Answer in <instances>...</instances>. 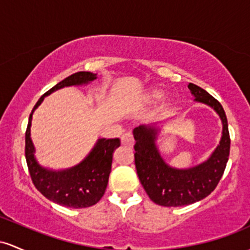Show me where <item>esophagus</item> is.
Returning <instances> with one entry per match:
<instances>
[{"label":"esophagus","instance_id":"34e87169","mask_svg":"<svg viewBox=\"0 0 250 250\" xmlns=\"http://www.w3.org/2000/svg\"><path fill=\"white\" fill-rule=\"evenodd\" d=\"M122 144H123V145H127V146H133V145H134L133 134L131 133V132H127V133L123 134V137H122Z\"/></svg>","mask_w":250,"mask_h":250}]
</instances>
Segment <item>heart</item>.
<instances>
[{"instance_id":"1","label":"heart","mask_w":250,"mask_h":250,"mask_svg":"<svg viewBox=\"0 0 250 250\" xmlns=\"http://www.w3.org/2000/svg\"><path fill=\"white\" fill-rule=\"evenodd\" d=\"M161 97V92L158 91V89H152V91L147 92L146 94H145V99L147 100V102H153V100H156L157 98Z\"/></svg>"}]
</instances>
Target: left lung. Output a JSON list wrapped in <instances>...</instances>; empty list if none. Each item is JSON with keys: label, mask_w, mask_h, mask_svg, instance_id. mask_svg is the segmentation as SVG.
Wrapping results in <instances>:
<instances>
[{"label": "left lung", "mask_w": 250, "mask_h": 250, "mask_svg": "<svg viewBox=\"0 0 250 250\" xmlns=\"http://www.w3.org/2000/svg\"><path fill=\"white\" fill-rule=\"evenodd\" d=\"M188 88L195 97V102L210 106L220 116L223 125L222 137L206 162L189 169H177L167 164L159 153L156 145L158 128L151 125H140L134 128L137 173L150 200L158 206H189L206 198L217 187L228 162L230 137L222 105L195 83H189Z\"/></svg>", "instance_id": "8db88e82"}]
</instances>
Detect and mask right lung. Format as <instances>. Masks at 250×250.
<instances>
[{
  "label": "right lung",
  "mask_w": 250,
  "mask_h": 250,
  "mask_svg": "<svg viewBox=\"0 0 250 250\" xmlns=\"http://www.w3.org/2000/svg\"><path fill=\"white\" fill-rule=\"evenodd\" d=\"M97 79L91 72H78L57 83L36 103L29 116L26 131V161L30 177L36 189L49 201L68 208H87L100 201L105 193L110 177L113 152L120 146L119 138L98 139L88 156L75 167L66 170H52L41 167L35 158V147L30 138L33 112L44 97L57 89L68 86L86 85Z\"/></svg>",
  "instance_id": "right-lung-1"
}]
</instances>
